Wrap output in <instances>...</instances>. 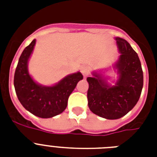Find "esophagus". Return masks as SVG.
Returning <instances> with one entry per match:
<instances>
[{"instance_id": "obj_1", "label": "esophagus", "mask_w": 157, "mask_h": 157, "mask_svg": "<svg viewBox=\"0 0 157 157\" xmlns=\"http://www.w3.org/2000/svg\"><path fill=\"white\" fill-rule=\"evenodd\" d=\"M81 73L83 74V76H85V77H86V76H88L89 71H90V70H89V67L86 66V65H84V66H82L81 67Z\"/></svg>"}]
</instances>
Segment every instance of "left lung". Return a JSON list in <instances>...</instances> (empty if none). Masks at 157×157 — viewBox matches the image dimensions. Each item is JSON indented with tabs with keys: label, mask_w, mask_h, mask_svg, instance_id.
Wrapping results in <instances>:
<instances>
[{
	"label": "left lung",
	"mask_w": 157,
	"mask_h": 157,
	"mask_svg": "<svg viewBox=\"0 0 157 157\" xmlns=\"http://www.w3.org/2000/svg\"><path fill=\"white\" fill-rule=\"evenodd\" d=\"M115 40L121 54L113 66L118 74L115 86L107 83V77L96 71L92 77H87L89 108L108 120L119 119L131 111L139 101L144 86V74L137 53L123 38Z\"/></svg>",
	"instance_id": "left-lung-1"
}]
</instances>
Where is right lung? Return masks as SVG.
Returning <instances> with one entry per match:
<instances>
[{"label": "right lung", "mask_w": 157, "mask_h": 157, "mask_svg": "<svg viewBox=\"0 0 157 157\" xmlns=\"http://www.w3.org/2000/svg\"><path fill=\"white\" fill-rule=\"evenodd\" d=\"M35 45L34 39L21 54L14 73L13 86L18 100L26 110L40 118H50L66 109L69 96L83 76L77 71L51 86L36 83L28 68V60Z\"/></svg>", "instance_id": "1"}]
</instances>
